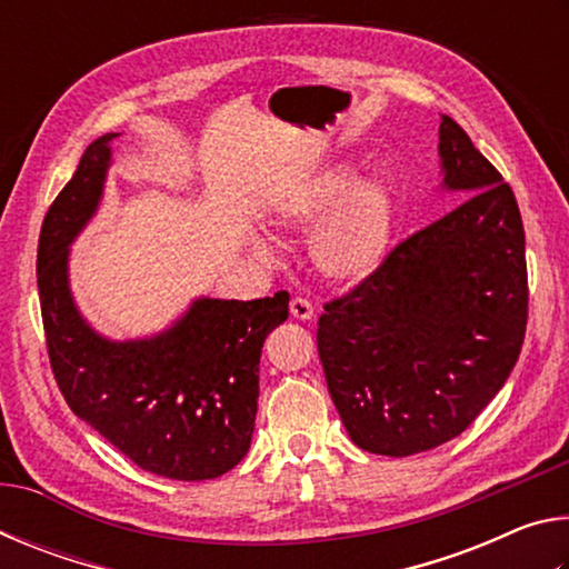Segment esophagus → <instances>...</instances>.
I'll return each instance as SVG.
<instances>
[{"label":"esophagus","mask_w":569,"mask_h":569,"mask_svg":"<svg viewBox=\"0 0 569 569\" xmlns=\"http://www.w3.org/2000/svg\"><path fill=\"white\" fill-rule=\"evenodd\" d=\"M313 306H311V301H308V298H301V296H296L293 301H291V316L293 319H298V321H311L313 319Z\"/></svg>","instance_id":"obj_1"}]
</instances>
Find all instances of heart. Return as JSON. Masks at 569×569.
I'll return each instance as SVG.
<instances>
[{"instance_id":"obj_1","label":"heart","mask_w":569,"mask_h":569,"mask_svg":"<svg viewBox=\"0 0 569 569\" xmlns=\"http://www.w3.org/2000/svg\"><path fill=\"white\" fill-rule=\"evenodd\" d=\"M283 226L311 228V261L336 283H359L387 261L393 196L377 178L359 180L349 162H329L288 186L276 200Z\"/></svg>"}]
</instances>
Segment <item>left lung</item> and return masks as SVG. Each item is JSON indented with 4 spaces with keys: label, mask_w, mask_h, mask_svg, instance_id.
<instances>
[{
    "label": "left lung",
    "mask_w": 569,
    "mask_h": 569,
    "mask_svg": "<svg viewBox=\"0 0 569 569\" xmlns=\"http://www.w3.org/2000/svg\"><path fill=\"white\" fill-rule=\"evenodd\" d=\"M441 190L461 203L323 306L319 356L356 447L409 457L459 437L497 397L527 326L525 228L512 188L441 114Z\"/></svg>",
    "instance_id": "left-lung-1"
}]
</instances>
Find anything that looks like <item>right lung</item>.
<instances>
[{
    "label": "right lung",
    "mask_w": 569,
    "mask_h": 569,
    "mask_svg": "<svg viewBox=\"0 0 569 569\" xmlns=\"http://www.w3.org/2000/svg\"><path fill=\"white\" fill-rule=\"evenodd\" d=\"M108 132L80 158L47 210L37 248L47 351L64 401L152 475L203 481L250 449L266 336L288 319V293L256 301L200 296L168 329L114 341L94 331L70 288V246L98 213L112 166Z\"/></svg>",
    "instance_id": "1"
}]
</instances>
